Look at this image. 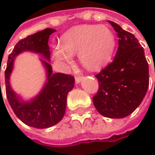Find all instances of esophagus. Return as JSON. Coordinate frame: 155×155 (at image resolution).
Instances as JSON below:
<instances>
[{
  "label": "esophagus",
  "instance_id": "34e87169",
  "mask_svg": "<svg viewBox=\"0 0 155 155\" xmlns=\"http://www.w3.org/2000/svg\"><path fill=\"white\" fill-rule=\"evenodd\" d=\"M82 78H83V76H77L75 78V81L77 84H78V83H80L81 82V80H82Z\"/></svg>",
  "mask_w": 155,
  "mask_h": 155
}]
</instances>
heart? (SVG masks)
I'll list each match as a JSON object with an SVG mask.
<instances>
[{
  "label": "heart",
  "mask_w": 155,
  "mask_h": 155,
  "mask_svg": "<svg viewBox=\"0 0 155 155\" xmlns=\"http://www.w3.org/2000/svg\"><path fill=\"white\" fill-rule=\"evenodd\" d=\"M61 48L54 52L59 61L69 62L78 54L80 63L89 70H95L110 59L115 47L113 32L104 25H84L64 34L60 40Z\"/></svg>",
  "instance_id": "1"
}]
</instances>
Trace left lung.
<instances>
[{
  "label": "left lung",
  "mask_w": 155,
  "mask_h": 155,
  "mask_svg": "<svg viewBox=\"0 0 155 155\" xmlns=\"http://www.w3.org/2000/svg\"><path fill=\"white\" fill-rule=\"evenodd\" d=\"M119 37L115 58L95 75L99 90L93 103L101 115L122 119L141 104L149 84L148 64L144 49L133 34L108 21Z\"/></svg>",
  "instance_id": "8db88e82"
}]
</instances>
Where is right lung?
Masks as SVG:
<instances>
[{"label":"right lung","instance_id":"1","mask_svg":"<svg viewBox=\"0 0 155 155\" xmlns=\"http://www.w3.org/2000/svg\"><path fill=\"white\" fill-rule=\"evenodd\" d=\"M55 30L47 28L21 39L15 45L8 56L5 71L6 94L7 101L15 115L29 126L38 129L48 128L61 121L65 112L66 97L68 92L73 89L75 78L69 74L53 73L52 66L46 61L41 60L47 70L46 84L31 101H23L12 90L9 78L13 67L14 58L23 51H31L40 54L50 61L48 38Z\"/></svg>","mask_w":155,"mask_h":155}]
</instances>
